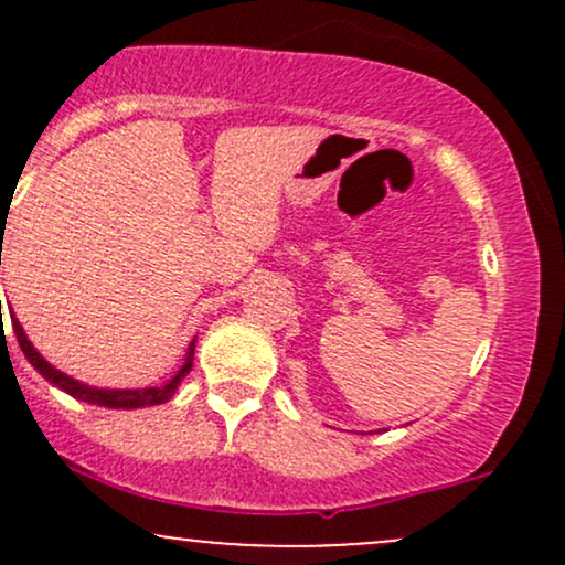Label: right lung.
<instances>
[{"instance_id": "add662e5", "label": "right lung", "mask_w": 565, "mask_h": 565, "mask_svg": "<svg viewBox=\"0 0 565 565\" xmlns=\"http://www.w3.org/2000/svg\"><path fill=\"white\" fill-rule=\"evenodd\" d=\"M0 265H2V252H0ZM10 321H12V332H15V337H18V345H21L23 355L29 359V364L34 366L36 372L50 382V385H55L57 391L68 393L71 398L84 401V404H95V406H106V408H127V412H129V408H146V406L167 404V401L172 398L174 391H178V385L183 382V377L188 372H191V366H193V350H196V340H191V345H188V350H185L183 366H180L178 372H174L172 377L164 382V385L135 387V391H132V387L87 385V382L74 380L71 374L61 372V369H55L47 359H44L42 353H39L34 345H31V340L25 337L21 321L15 319L12 308H10Z\"/></svg>"}]
</instances>
